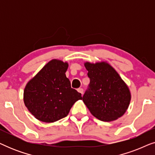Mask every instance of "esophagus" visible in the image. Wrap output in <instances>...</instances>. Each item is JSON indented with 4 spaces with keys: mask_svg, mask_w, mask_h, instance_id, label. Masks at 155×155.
I'll return each mask as SVG.
<instances>
[{
    "mask_svg": "<svg viewBox=\"0 0 155 155\" xmlns=\"http://www.w3.org/2000/svg\"><path fill=\"white\" fill-rule=\"evenodd\" d=\"M78 92L80 93L81 94H83V89H82V88H78Z\"/></svg>",
    "mask_w": 155,
    "mask_h": 155,
    "instance_id": "esophagus-1",
    "label": "esophagus"
}]
</instances>
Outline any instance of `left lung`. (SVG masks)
Returning <instances> with one entry per match:
<instances>
[{"label":"left lung","mask_w":155,"mask_h":155,"mask_svg":"<svg viewBox=\"0 0 155 155\" xmlns=\"http://www.w3.org/2000/svg\"><path fill=\"white\" fill-rule=\"evenodd\" d=\"M90 82L82 101L94 117L112 121L122 116L130 104L128 87L107 62L84 63Z\"/></svg>","instance_id":"1"}]
</instances>
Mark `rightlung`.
Returning a JSON list of instances; mask_svg holds the SVG:
<instances>
[{
    "mask_svg": "<svg viewBox=\"0 0 155 155\" xmlns=\"http://www.w3.org/2000/svg\"><path fill=\"white\" fill-rule=\"evenodd\" d=\"M68 63L53 59L27 82L24 102L29 111L42 122L53 123L65 117L81 94L71 88L65 72Z\"/></svg>",
    "mask_w": 155,
    "mask_h": 155,
    "instance_id": "obj_1",
    "label": "right lung"
}]
</instances>
